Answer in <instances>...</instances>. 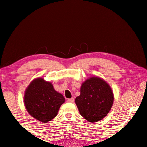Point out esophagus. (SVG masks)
<instances>
[{
  "mask_svg": "<svg viewBox=\"0 0 147 147\" xmlns=\"http://www.w3.org/2000/svg\"><path fill=\"white\" fill-rule=\"evenodd\" d=\"M67 102H68L73 103V102H74V98H69V99H67Z\"/></svg>",
  "mask_w": 147,
  "mask_h": 147,
  "instance_id": "obj_1",
  "label": "esophagus"
}]
</instances>
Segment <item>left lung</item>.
Returning <instances> with one entry per match:
<instances>
[{
  "label": "left lung",
  "mask_w": 147,
  "mask_h": 147,
  "mask_svg": "<svg viewBox=\"0 0 147 147\" xmlns=\"http://www.w3.org/2000/svg\"><path fill=\"white\" fill-rule=\"evenodd\" d=\"M113 102V94L111 88L98 77H91L84 82L80 88V95L75 99L80 115L92 123L105 117Z\"/></svg>",
  "instance_id": "left-lung-1"
}]
</instances>
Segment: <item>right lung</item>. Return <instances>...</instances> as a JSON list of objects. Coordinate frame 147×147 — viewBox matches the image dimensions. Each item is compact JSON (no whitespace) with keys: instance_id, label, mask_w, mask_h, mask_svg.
I'll use <instances>...</instances> for the list:
<instances>
[{"instance_id":"add662e5","label":"right lung","mask_w":147,"mask_h":147,"mask_svg":"<svg viewBox=\"0 0 147 147\" xmlns=\"http://www.w3.org/2000/svg\"><path fill=\"white\" fill-rule=\"evenodd\" d=\"M24 102L30 115L47 123L57 115L65 98L54 90L51 82L39 78L32 81L26 89Z\"/></svg>"}]
</instances>
